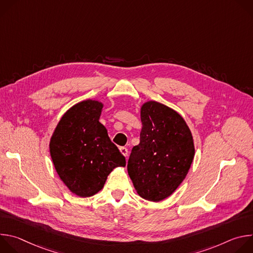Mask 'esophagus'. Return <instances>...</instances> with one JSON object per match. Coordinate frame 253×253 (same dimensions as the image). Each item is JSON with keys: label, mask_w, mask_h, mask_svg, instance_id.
Wrapping results in <instances>:
<instances>
[{"label": "esophagus", "mask_w": 253, "mask_h": 253, "mask_svg": "<svg viewBox=\"0 0 253 253\" xmlns=\"http://www.w3.org/2000/svg\"><path fill=\"white\" fill-rule=\"evenodd\" d=\"M120 152H121L125 157L128 156V149H127L126 147H120Z\"/></svg>", "instance_id": "34e87169"}]
</instances>
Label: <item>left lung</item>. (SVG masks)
Listing matches in <instances>:
<instances>
[{
  "mask_svg": "<svg viewBox=\"0 0 253 253\" xmlns=\"http://www.w3.org/2000/svg\"><path fill=\"white\" fill-rule=\"evenodd\" d=\"M140 143L128 160V174L137 193L159 202L185 179L194 158V143L182 116L168 106L148 101L141 107Z\"/></svg>",
  "mask_w": 253,
  "mask_h": 253,
  "instance_id": "1",
  "label": "left lung"
}]
</instances>
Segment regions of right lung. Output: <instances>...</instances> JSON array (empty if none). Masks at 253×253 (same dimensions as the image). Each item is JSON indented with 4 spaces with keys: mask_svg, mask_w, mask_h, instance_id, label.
I'll return each instance as SVG.
<instances>
[{
    "mask_svg": "<svg viewBox=\"0 0 253 253\" xmlns=\"http://www.w3.org/2000/svg\"><path fill=\"white\" fill-rule=\"evenodd\" d=\"M103 104L77 103L62 116L50 141L55 169L71 192L90 197L99 192L112 170L126 165L125 157L99 122Z\"/></svg>",
    "mask_w": 253,
    "mask_h": 253,
    "instance_id": "obj_1",
    "label": "right lung"
}]
</instances>
